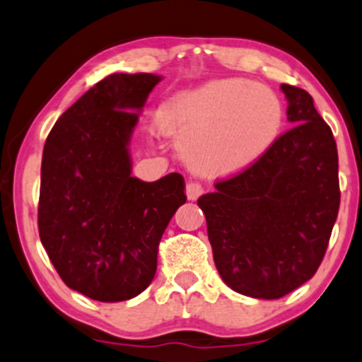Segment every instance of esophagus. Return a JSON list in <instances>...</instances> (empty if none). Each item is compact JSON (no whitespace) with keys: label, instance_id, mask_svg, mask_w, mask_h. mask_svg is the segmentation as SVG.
<instances>
[{"label":"esophagus","instance_id":"1","mask_svg":"<svg viewBox=\"0 0 362 362\" xmlns=\"http://www.w3.org/2000/svg\"><path fill=\"white\" fill-rule=\"evenodd\" d=\"M202 193H204V186L200 182L192 181L186 185V197H188V200H197Z\"/></svg>","mask_w":362,"mask_h":362}]
</instances>
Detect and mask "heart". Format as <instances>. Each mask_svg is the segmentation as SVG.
<instances>
[{"instance_id": "1", "label": "heart", "mask_w": 362, "mask_h": 362, "mask_svg": "<svg viewBox=\"0 0 362 362\" xmlns=\"http://www.w3.org/2000/svg\"><path fill=\"white\" fill-rule=\"evenodd\" d=\"M157 126L173 136L197 170L238 173L262 157L283 126V105L248 79H217L160 107Z\"/></svg>"}]
</instances>
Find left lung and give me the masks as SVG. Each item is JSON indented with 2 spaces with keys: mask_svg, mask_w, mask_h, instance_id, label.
<instances>
[{
  "mask_svg": "<svg viewBox=\"0 0 362 362\" xmlns=\"http://www.w3.org/2000/svg\"><path fill=\"white\" fill-rule=\"evenodd\" d=\"M291 129L242 173L198 198L221 278L254 298H281L316 274L340 207L338 153L313 96L281 84Z\"/></svg>",
  "mask_w": 362,
  "mask_h": 362,
  "instance_id": "obj_1",
  "label": "left lung"
}]
</instances>
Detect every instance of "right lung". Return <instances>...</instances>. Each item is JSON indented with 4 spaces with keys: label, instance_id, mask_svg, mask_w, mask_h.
Returning <instances> with one entry per match:
<instances>
[{
    "label": "right lung",
    "instance_id": "1",
    "mask_svg": "<svg viewBox=\"0 0 362 362\" xmlns=\"http://www.w3.org/2000/svg\"><path fill=\"white\" fill-rule=\"evenodd\" d=\"M162 77L110 74L57 120L41 164L37 228L57 273L93 300H129L148 288L167 224L186 202L185 180L131 176L138 112Z\"/></svg>",
    "mask_w": 362,
    "mask_h": 362
}]
</instances>
